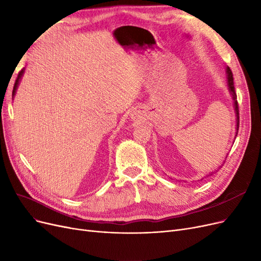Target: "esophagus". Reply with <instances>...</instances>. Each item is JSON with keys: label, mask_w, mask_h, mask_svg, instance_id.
I'll use <instances>...</instances> for the list:
<instances>
[{"label": "esophagus", "mask_w": 261, "mask_h": 261, "mask_svg": "<svg viewBox=\"0 0 261 261\" xmlns=\"http://www.w3.org/2000/svg\"><path fill=\"white\" fill-rule=\"evenodd\" d=\"M130 118H132L133 120H135V121H139V120H141V118H142V114H141L140 111L135 110V111H133V113L130 114Z\"/></svg>", "instance_id": "1"}]
</instances>
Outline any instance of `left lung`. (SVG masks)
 Returning a JSON list of instances; mask_svg holds the SVG:
<instances>
[{
  "label": "left lung",
  "instance_id": "8db88e82",
  "mask_svg": "<svg viewBox=\"0 0 261 261\" xmlns=\"http://www.w3.org/2000/svg\"><path fill=\"white\" fill-rule=\"evenodd\" d=\"M226 74H227L228 91H229V93L231 95V98H232V100H233V107H234V112H236V118H237L236 119V121H237V127H236L237 128V133H236V137H234V138H237L238 130H239V122H240V119H239V106H238V100H237V93H236V89H234V83H233V74H232L229 67L226 68Z\"/></svg>",
  "mask_w": 261,
  "mask_h": 261
}]
</instances>
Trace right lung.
Returning <instances> with one entry per match:
<instances>
[{
    "label": "right lung",
    "instance_id": "obj_1",
    "mask_svg": "<svg viewBox=\"0 0 261 261\" xmlns=\"http://www.w3.org/2000/svg\"><path fill=\"white\" fill-rule=\"evenodd\" d=\"M23 72H24V68L20 71L19 72V74H18V76H17V80H16V83H15V85H14V91H13V96H15V94H16V91H17V87H18V85H19V82H20V80H21V77H22V75H23Z\"/></svg>",
    "mask_w": 261,
    "mask_h": 261
}]
</instances>
